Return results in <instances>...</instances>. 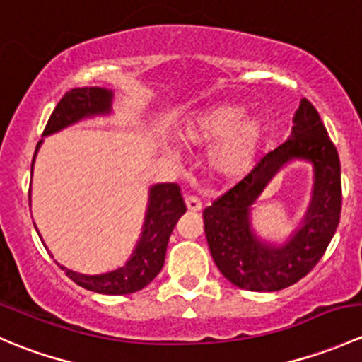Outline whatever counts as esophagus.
Returning a JSON list of instances; mask_svg holds the SVG:
<instances>
[{
    "instance_id": "34e87169",
    "label": "esophagus",
    "mask_w": 362,
    "mask_h": 362,
    "mask_svg": "<svg viewBox=\"0 0 362 362\" xmlns=\"http://www.w3.org/2000/svg\"><path fill=\"white\" fill-rule=\"evenodd\" d=\"M185 204H187V208L191 211H199L203 208V203L199 202L196 196H187V198H185Z\"/></svg>"
}]
</instances>
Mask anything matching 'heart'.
Returning a JSON list of instances; mask_svg holds the SVG:
<instances>
[{
    "label": "heart",
    "mask_w": 362,
    "mask_h": 362,
    "mask_svg": "<svg viewBox=\"0 0 362 362\" xmlns=\"http://www.w3.org/2000/svg\"><path fill=\"white\" fill-rule=\"evenodd\" d=\"M238 105H217L187 120L180 129L182 144L191 148L211 147L206 164L222 182H238L250 173L264 144V127L259 120L245 119Z\"/></svg>",
    "instance_id": "obj_1"
}]
</instances>
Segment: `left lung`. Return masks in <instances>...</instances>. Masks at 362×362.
I'll return each instance as SVG.
<instances>
[{
    "mask_svg": "<svg viewBox=\"0 0 362 362\" xmlns=\"http://www.w3.org/2000/svg\"><path fill=\"white\" fill-rule=\"evenodd\" d=\"M293 133L266 154L222 198L204 208V235L215 264L240 289L273 293L308 275L334 236L341 211V168L337 147L313 105L303 98ZM294 160L314 168L313 198L300 224L284 243L261 239L251 224V206L269 182Z\"/></svg>",
    "mask_w": 362,
    "mask_h": 362,
    "instance_id": "left-lung-1",
    "label": "left lung"
}]
</instances>
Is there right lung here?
Segmentation results:
<instances>
[{
    "instance_id": "add662e5",
    "label": "right lung",
    "mask_w": 362,
    "mask_h": 362,
    "mask_svg": "<svg viewBox=\"0 0 362 362\" xmlns=\"http://www.w3.org/2000/svg\"><path fill=\"white\" fill-rule=\"evenodd\" d=\"M112 89H107V87H75L64 94L63 100L54 108L45 131H43V136L59 133V131L86 119L112 115ZM42 144L43 140H40L36 145L35 156H33L31 177L36 154H38ZM185 210L187 208H185L180 187L177 184L151 185L140 238L131 252L129 259L122 266L112 269V272L100 273V275H86V273L73 272L66 266L59 264L61 269L66 272V275L73 282L78 284L83 289L93 291V293L110 296L136 293V291L148 286L163 269L170 236L177 226L178 218L185 214Z\"/></svg>"
}]
</instances>
